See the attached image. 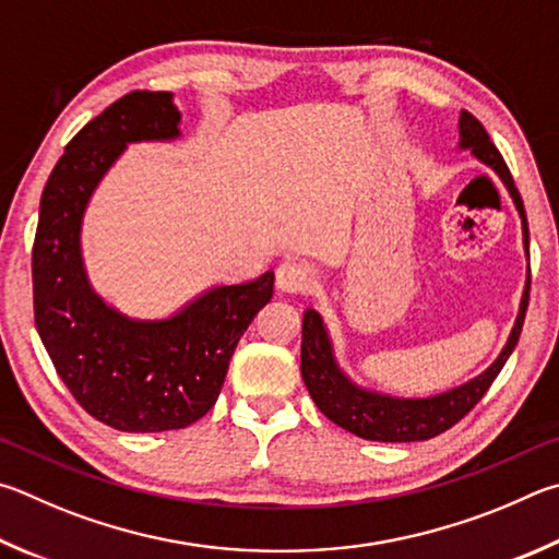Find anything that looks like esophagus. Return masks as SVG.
Wrapping results in <instances>:
<instances>
[{"instance_id": "34e87169", "label": "esophagus", "mask_w": 559, "mask_h": 559, "mask_svg": "<svg viewBox=\"0 0 559 559\" xmlns=\"http://www.w3.org/2000/svg\"><path fill=\"white\" fill-rule=\"evenodd\" d=\"M314 282V270L305 260L289 258L277 267V287L287 295H305Z\"/></svg>"}]
</instances>
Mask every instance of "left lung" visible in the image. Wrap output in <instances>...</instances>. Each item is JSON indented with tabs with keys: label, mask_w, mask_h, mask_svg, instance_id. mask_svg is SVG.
<instances>
[{
	"label": "left lung",
	"mask_w": 559,
	"mask_h": 559,
	"mask_svg": "<svg viewBox=\"0 0 559 559\" xmlns=\"http://www.w3.org/2000/svg\"><path fill=\"white\" fill-rule=\"evenodd\" d=\"M462 144L464 150H472L478 159L491 166V169L501 176L506 189L511 191L515 209L523 218V235H525V250H527V218L523 209V199L515 189V181L511 169L503 162L501 152L496 150L491 136L484 130V124L476 120L472 112H462ZM527 299H531V277H527L525 295L521 301V314H518L515 326L511 331V338L503 348V354L496 358V364L466 385L449 390L437 397L427 400H397L388 395L370 393L350 383V380L341 373L334 354H331V344L326 336V329L321 324V317L314 309H307L305 324H301V378L309 390L311 400L324 413L331 423L348 429L360 439H370V442H423V439H432L437 435L447 432L454 427L459 419L466 417L476 407L478 400L486 395L491 388L496 376L501 373L508 356L521 338Z\"/></svg>",
	"instance_id": "1"
}]
</instances>
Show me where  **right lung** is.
I'll return each mask as SVG.
<instances>
[{"label": "right lung", "mask_w": 559, "mask_h": 559, "mask_svg": "<svg viewBox=\"0 0 559 559\" xmlns=\"http://www.w3.org/2000/svg\"><path fill=\"white\" fill-rule=\"evenodd\" d=\"M171 93L132 91L93 117L44 186L32 252L34 321L56 373L87 415L120 432H166L201 419L221 395L240 336L272 299L274 274L215 287L164 321L117 314L87 285L81 221L127 142L174 140Z\"/></svg>", "instance_id": "1"}]
</instances>
